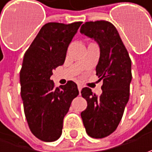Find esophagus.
I'll return each mask as SVG.
<instances>
[{
  "label": "esophagus",
  "mask_w": 152,
  "mask_h": 152,
  "mask_svg": "<svg viewBox=\"0 0 152 152\" xmlns=\"http://www.w3.org/2000/svg\"><path fill=\"white\" fill-rule=\"evenodd\" d=\"M78 89H79V95H80V91H81V90H82V86L80 85H78Z\"/></svg>",
  "instance_id": "34e87169"
}]
</instances>
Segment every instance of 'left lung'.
I'll use <instances>...</instances> for the list:
<instances>
[{
	"label": "left lung",
	"instance_id": "obj_1",
	"mask_svg": "<svg viewBox=\"0 0 152 152\" xmlns=\"http://www.w3.org/2000/svg\"><path fill=\"white\" fill-rule=\"evenodd\" d=\"M80 33L94 39L100 46L96 71L100 80H103L102 94L98 96L88 87L82 89L87 107L81 113V118L88 135L102 139L116 130L129 102L131 59L112 23L86 22L81 26Z\"/></svg>",
	"mask_w": 152,
	"mask_h": 152
}]
</instances>
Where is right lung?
I'll use <instances>...</instances> for the list:
<instances>
[{
	"label": "right lung",
	"instance_id": "right-lung-1",
	"mask_svg": "<svg viewBox=\"0 0 152 152\" xmlns=\"http://www.w3.org/2000/svg\"><path fill=\"white\" fill-rule=\"evenodd\" d=\"M81 23H45L23 56L20 83L24 114L30 131L42 141L60 138L63 118L79 95L73 81L56 88L50 76L64 63L67 47Z\"/></svg>",
	"mask_w": 152,
	"mask_h": 152
}]
</instances>
